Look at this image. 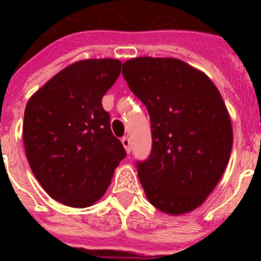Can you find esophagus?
Listing matches in <instances>:
<instances>
[{
	"label": "esophagus",
	"mask_w": 261,
	"mask_h": 261,
	"mask_svg": "<svg viewBox=\"0 0 261 261\" xmlns=\"http://www.w3.org/2000/svg\"><path fill=\"white\" fill-rule=\"evenodd\" d=\"M122 145H123V147L126 149L127 153H130V151H131V142H130V138H128V137H123Z\"/></svg>",
	"instance_id": "obj_1"
}]
</instances>
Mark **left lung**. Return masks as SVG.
<instances>
[{"label": "left lung", "mask_w": 261, "mask_h": 261, "mask_svg": "<svg viewBox=\"0 0 261 261\" xmlns=\"http://www.w3.org/2000/svg\"><path fill=\"white\" fill-rule=\"evenodd\" d=\"M122 73L150 116L153 149L138 164L147 200L168 215L188 214L214 191L230 159L233 127L222 96L177 58L128 59Z\"/></svg>", "instance_id": "obj_1"}]
</instances>
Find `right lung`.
Masks as SVG:
<instances>
[{
    "label": "right lung",
    "mask_w": 261,
    "mask_h": 261,
    "mask_svg": "<svg viewBox=\"0 0 261 261\" xmlns=\"http://www.w3.org/2000/svg\"><path fill=\"white\" fill-rule=\"evenodd\" d=\"M119 59H83L35 92L24 111L31 171L57 202L84 208L101 199L126 157L101 98L120 74Z\"/></svg>",
    "instance_id": "add662e5"
}]
</instances>
